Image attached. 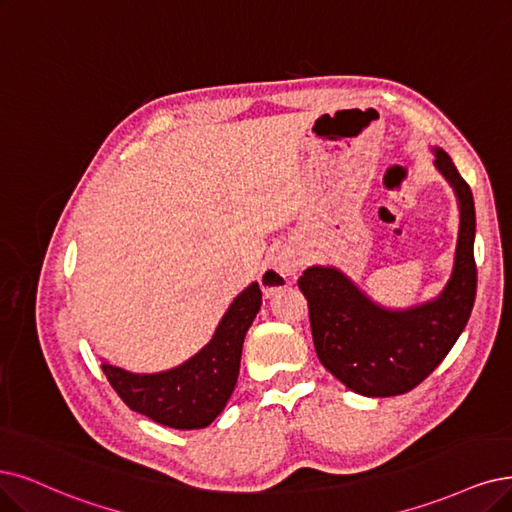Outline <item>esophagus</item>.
I'll return each instance as SVG.
<instances>
[{"label": "esophagus", "mask_w": 512, "mask_h": 512, "mask_svg": "<svg viewBox=\"0 0 512 512\" xmlns=\"http://www.w3.org/2000/svg\"><path fill=\"white\" fill-rule=\"evenodd\" d=\"M301 263H304V259H301V255L295 249H291V246H282V249H278L276 255L272 257V266L259 278L261 289L268 295L282 289L289 282V278L297 274Z\"/></svg>", "instance_id": "34e87169"}]
</instances>
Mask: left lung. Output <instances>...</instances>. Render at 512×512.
<instances>
[{"label":"left lung","instance_id":"obj_1","mask_svg":"<svg viewBox=\"0 0 512 512\" xmlns=\"http://www.w3.org/2000/svg\"><path fill=\"white\" fill-rule=\"evenodd\" d=\"M434 166L460 206L456 259L437 297L407 310H390L331 266H312L297 280L308 299L320 363L356 394L377 399L422 384L458 342L475 306V200L456 164L439 147H434Z\"/></svg>","mask_w":512,"mask_h":512}]
</instances>
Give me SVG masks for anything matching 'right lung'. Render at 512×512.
Masks as SVG:
<instances>
[{"mask_svg": "<svg viewBox=\"0 0 512 512\" xmlns=\"http://www.w3.org/2000/svg\"><path fill=\"white\" fill-rule=\"evenodd\" d=\"M259 308L261 289L251 282L227 308L211 342L183 365L160 373H130L111 363H103L101 369L132 411L168 428H204L230 401L240 373L244 335Z\"/></svg>", "mask_w": 512, "mask_h": 512, "instance_id": "add662e5", "label": "right lung"}]
</instances>
